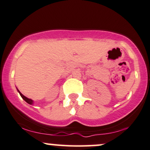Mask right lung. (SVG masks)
<instances>
[{
  "label": "right lung",
  "mask_w": 150,
  "mask_h": 150,
  "mask_svg": "<svg viewBox=\"0 0 150 150\" xmlns=\"http://www.w3.org/2000/svg\"><path fill=\"white\" fill-rule=\"evenodd\" d=\"M18 92H19V93H20V96H21L22 99H23L24 100H25V101H26V102L28 103V104H33V101H32V99H28V98H27L26 97H25V96H24L23 94H21V93H20V91H19V90H18Z\"/></svg>",
  "instance_id": "right-lung-1"
}]
</instances>
